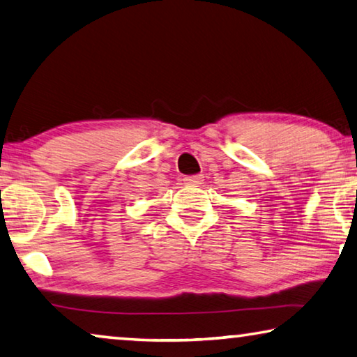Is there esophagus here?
Listing matches in <instances>:
<instances>
[{
  "label": "esophagus",
  "instance_id": "34e87169",
  "mask_svg": "<svg viewBox=\"0 0 357 357\" xmlns=\"http://www.w3.org/2000/svg\"><path fill=\"white\" fill-rule=\"evenodd\" d=\"M203 181L202 174H194V176H185L184 178V184L185 185H194V184H200Z\"/></svg>",
  "mask_w": 357,
  "mask_h": 357
}]
</instances>
